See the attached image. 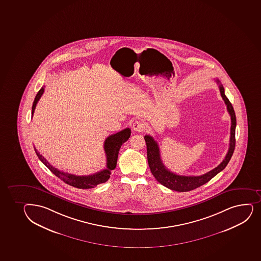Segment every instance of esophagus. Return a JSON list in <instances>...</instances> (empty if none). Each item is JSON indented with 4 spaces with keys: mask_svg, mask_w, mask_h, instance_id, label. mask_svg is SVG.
Instances as JSON below:
<instances>
[{
    "mask_svg": "<svg viewBox=\"0 0 261 261\" xmlns=\"http://www.w3.org/2000/svg\"><path fill=\"white\" fill-rule=\"evenodd\" d=\"M146 128V126L144 125L142 121L140 120H136V121L133 123V129L136 131V132H143L144 130Z\"/></svg>",
    "mask_w": 261,
    "mask_h": 261,
    "instance_id": "obj_1",
    "label": "esophagus"
}]
</instances>
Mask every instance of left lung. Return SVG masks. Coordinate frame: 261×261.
Wrapping results in <instances>:
<instances>
[{"mask_svg":"<svg viewBox=\"0 0 261 261\" xmlns=\"http://www.w3.org/2000/svg\"><path fill=\"white\" fill-rule=\"evenodd\" d=\"M216 81L219 84V90L221 92V95L222 99L224 100L225 104L227 106V112L229 113L230 117H231L229 148L224 160L217 167L201 176H182V175H177L174 172H171L163 164L160 158V147L157 141H155L154 139L150 135H145L146 149H147V160H148L149 167L151 172L158 182L171 191L185 192V191H192L202 186L210 180L212 179L219 172H221L227 166L233 155L234 147H236V113L232 104L225 95L224 88L222 86V84H221L218 79H216Z\"/></svg>","mask_w":261,"mask_h":261,"instance_id":"left-lung-1","label":"left lung"}]
</instances>
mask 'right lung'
<instances>
[{"mask_svg":"<svg viewBox=\"0 0 261 261\" xmlns=\"http://www.w3.org/2000/svg\"><path fill=\"white\" fill-rule=\"evenodd\" d=\"M44 93V87L39 90L34 99V104L32 107V115H34V110L36 108L37 102L39 101L41 95ZM131 135L130 128H125L120 132L116 133L115 135H110L104 141V151L107 157V168L98 171L96 173L88 175V176H76L74 174L68 173L65 171H61L55 168L48 163L47 160L39 154V151L34 146V151L36 152L37 156L39 160L50 170L57 177L63 180L65 184L71 185L73 187L79 189H91L95 187L96 185L105 182L110 179L111 171L116 167L118 154L122 144L125 143L128 140Z\"/></svg>","mask_w":261,"mask_h":261,"instance_id":"add662e5","label":"right lung"}]
</instances>
